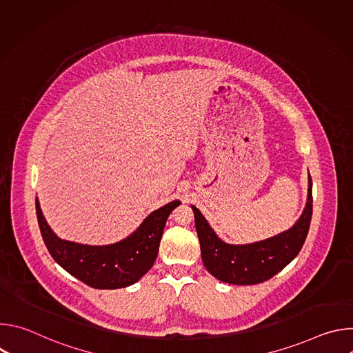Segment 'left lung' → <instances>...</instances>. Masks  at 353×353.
<instances>
[{"instance_id":"obj_1","label":"left lung","mask_w":353,"mask_h":353,"mask_svg":"<svg viewBox=\"0 0 353 353\" xmlns=\"http://www.w3.org/2000/svg\"><path fill=\"white\" fill-rule=\"evenodd\" d=\"M201 245V257L208 272L232 285H256L282 271L301 250L313 214V183L309 174L307 203L296 223L272 237L248 244H229L218 237L208 221L191 205Z\"/></svg>"}]
</instances>
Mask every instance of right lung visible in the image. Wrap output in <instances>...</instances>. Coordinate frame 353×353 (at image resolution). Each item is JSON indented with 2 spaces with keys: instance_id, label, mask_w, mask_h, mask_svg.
<instances>
[{
  "instance_id": "obj_1",
  "label": "right lung",
  "mask_w": 353,
  "mask_h": 353,
  "mask_svg": "<svg viewBox=\"0 0 353 353\" xmlns=\"http://www.w3.org/2000/svg\"><path fill=\"white\" fill-rule=\"evenodd\" d=\"M179 199L150 212L125 239L90 245L60 239L46 222L36 198V214L44 244L54 261L68 274L94 289H119L138 282L152 268L166 221Z\"/></svg>"
}]
</instances>
